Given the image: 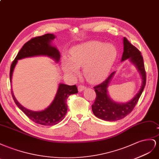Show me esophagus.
<instances>
[{
    "mask_svg": "<svg viewBox=\"0 0 159 159\" xmlns=\"http://www.w3.org/2000/svg\"><path fill=\"white\" fill-rule=\"evenodd\" d=\"M85 89H86V87H84L83 84H80V85H79V87H78V89H79V92L83 91V90Z\"/></svg>",
    "mask_w": 159,
    "mask_h": 159,
    "instance_id": "1",
    "label": "esophagus"
}]
</instances>
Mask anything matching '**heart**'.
Returning <instances> with one entry per match:
<instances>
[{
  "label": "heart",
  "mask_w": 159,
  "mask_h": 159,
  "mask_svg": "<svg viewBox=\"0 0 159 159\" xmlns=\"http://www.w3.org/2000/svg\"><path fill=\"white\" fill-rule=\"evenodd\" d=\"M116 57V48L112 45L89 42L72 48L70 58H63L62 69L68 75L76 76L79 69L83 68L87 79L96 82L107 76Z\"/></svg>",
  "instance_id": "1"
}]
</instances>
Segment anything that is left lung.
Wrapping results in <instances>:
<instances>
[{"label":"left lung","mask_w":159,"mask_h":159,"mask_svg":"<svg viewBox=\"0 0 159 159\" xmlns=\"http://www.w3.org/2000/svg\"><path fill=\"white\" fill-rule=\"evenodd\" d=\"M124 52L121 61L129 58L130 61L137 66L141 74L143 83L141 87L135 97L126 103H116L113 102L107 94V87L115 74V72L108 76V78L101 84L94 87L96 93V99L92 105L94 115L102 120L107 121H116L123 119L132 112L137 105L146 84L147 74L144 69L143 57L139 50L131 44L126 37L123 39Z\"/></svg>","instance_id":"8db88e82"}]
</instances>
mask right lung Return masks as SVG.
<instances>
[{"mask_svg": "<svg viewBox=\"0 0 159 159\" xmlns=\"http://www.w3.org/2000/svg\"><path fill=\"white\" fill-rule=\"evenodd\" d=\"M55 37L52 34H45L40 37H36L26 42L18 53L15 60L12 61L10 70V81H12V75L17 61L21 58L44 55L54 58L57 62L60 59V53L58 50L51 45V40ZM78 93L76 86H69L60 84L57 93L53 102L46 109L43 111L34 112L26 109L21 106L16 101L11 91L12 97L16 105L29 119L35 123L45 126H52L58 124L64 119L67 112L66 101L70 94Z\"/></svg>", "mask_w": 159, "mask_h": 159, "instance_id": "1", "label": "right lung"}]
</instances>
